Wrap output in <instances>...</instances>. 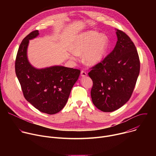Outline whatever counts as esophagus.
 Masks as SVG:
<instances>
[{
	"label": "esophagus",
	"mask_w": 156,
	"mask_h": 156,
	"mask_svg": "<svg viewBox=\"0 0 156 156\" xmlns=\"http://www.w3.org/2000/svg\"><path fill=\"white\" fill-rule=\"evenodd\" d=\"M81 76L82 77H85V76H87V73H86V72L84 71V70H81Z\"/></svg>",
	"instance_id": "obj_1"
}]
</instances>
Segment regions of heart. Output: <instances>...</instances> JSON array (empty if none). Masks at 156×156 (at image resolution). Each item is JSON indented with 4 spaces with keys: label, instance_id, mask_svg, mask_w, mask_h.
Segmentation results:
<instances>
[{
    "label": "heart",
    "instance_id": "1",
    "mask_svg": "<svg viewBox=\"0 0 156 156\" xmlns=\"http://www.w3.org/2000/svg\"><path fill=\"white\" fill-rule=\"evenodd\" d=\"M108 45L107 37L96 31H89L78 37L74 44L72 56L76 58V55L84 54L83 59L89 65H94L100 62L103 58Z\"/></svg>",
    "mask_w": 156,
    "mask_h": 156
}]
</instances>
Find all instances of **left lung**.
Listing matches in <instances>:
<instances>
[{"instance_id": "left-lung-1", "label": "left lung", "mask_w": 156, "mask_h": 156, "mask_svg": "<svg viewBox=\"0 0 156 156\" xmlns=\"http://www.w3.org/2000/svg\"><path fill=\"white\" fill-rule=\"evenodd\" d=\"M117 42L109 54L90 69L91 96L94 105L104 112L123 106L131 98L140 70L138 51L129 37L117 30Z\"/></svg>"}]
</instances>
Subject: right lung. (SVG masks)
<instances>
[{
    "label": "right lung",
    "mask_w": 156,
    "mask_h": 156,
    "mask_svg": "<svg viewBox=\"0 0 156 156\" xmlns=\"http://www.w3.org/2000/svg\"><path fill=\"white\" fill-rule=\"evenodd\" d=\"M38 34L37 30L33 31L21 41L15 59V73L27 101L41 112L52 115L65 105L80 70L62 66L40 70L32 66L27 50L29 40Z\"/></svg>",
    "instance_id": "obj_1"
}]
</instances>
